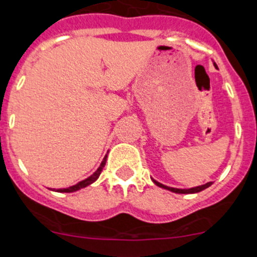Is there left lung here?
I'll return each instance as SVG.
<instances>
[{
	"mask_svg": "<svg viewBox=\"0 0 257 257\" xmlns=\"http://www.w3.org/2000/svg\"><path fill=\"white\" fill-rule=\"evenodd\" d=\"M214 66H215V68H218V66H216V64H215V62H214ZM152 182H154V183L156 184V186L161 187V188H164V189H168V191H170V192H174V193H184V195H187V193H197V192H201V191H203V189L209 188V187L211 186V184H212V182H209V183H206V184H202V186H198V187H193V188H188V189H180V188H173V187L164 186V184L159 183V182H157V180H155V179H152Z\"/></svg>",
	"mask_w": 257,
	"mask_h": 257,
	"instance_id": "obj_1",
	"label": "left lung"
}]
</instances>
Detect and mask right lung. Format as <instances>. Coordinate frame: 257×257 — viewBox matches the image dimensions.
I'll list each match as a JSON object with an SVG mask.
<instances>
[{
	"mask_svg": "<svg viewBox=\"0 0 257 257\" xmlns=\"http://www.w3.org/2000/svg\"><path fill=\"white\" fill-rule=\"evenodd\" d=\"M106 159H107V156L103 157V160H102V163H101L100 168L97 169L96 172H94L93 174L91 175V177H88V178H87V179L82 180V182H79V183H77V184H74V186L69 187V188H60V189H56V192H66V193H70V192L79 191V189L84 188V187L89 186V184H92V183H93V182H96V180L98 179V177H100L101 172H102L103 166H105Z\"/></svg>",
	"mask_w": 257,
	"mask_h": 257,
	"instance_id": "add662e5",
	"label": "right lung"
}]
</instances>
